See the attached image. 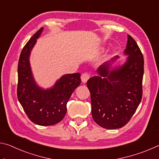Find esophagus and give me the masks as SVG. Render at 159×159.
Instances as JSON below:
<instances>
[{
  "label": "esophagus",
  "instance_id": "obj_1",
  "mask_svg": "<svg viewBox=\"0 0 159 159\" xmlns=\"http://www.w3.org/2000/svg\"><path fill=\"white\" fill-rule=\"evenodd\" d=\"M90 79V74L88 73H85L83 74L81 76V80L83 83H85L88 81V80Z\"/></svg>",
  "mask_w": 159,
  "mask_h": 159
}]
</instances>
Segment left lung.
Wrapping results in <instances>:
<instances>
[{"instance_id": "left-lung-1", "label": "left lung", "mask_w": 159, "mask_h": 159, "mask_svg": "<svg viewBox=\"0 0 159 159\" xmlns=\"http://www.w3.org/2000/svg\"><path fill=\"white\" fill-rule=\"evenodd\" d=\"M124 55L128 57L122 65L111 67L119 58L115 56L99 67L98 76L87 82L93 119L106 129H117L127 124L142 99L144 58L130 35Z\"/></svg>"}]
</instances>
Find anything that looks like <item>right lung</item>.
I'll use <instances>...</instances> for the list:
<instances>
[{"instance_id": "add662e5", "label": "right lung", "mask_w": 159, "mask_h": 159, "mask_svg": "<svg viewBox=\"0 0 159 159\" xmlns=\"http://www.w3.org/2000/svg\"><path fill=\"white\" fill-rule=\"evenodd\" d=\"M43 31V28L40 29L21 50L17 69V98L32 122L48 126L57 124L64 118L67 110V102L80 84V74L63 75L52 87L46 89L37 84L29 58Z\"/></svg>"}]
</instances>
